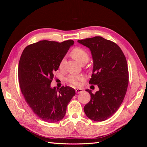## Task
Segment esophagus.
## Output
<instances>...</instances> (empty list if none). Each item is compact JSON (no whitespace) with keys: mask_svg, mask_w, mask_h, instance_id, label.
I'll list each match as a JSON object with an SVG mask.
<instances>
[{"mask_svg":"<svg viewBox=\"0 0 147 147\" xmlns=\"http://www.w3.org/2000/svg\"><path fill=\"white\" fill-rule=\"evenodd\" d=\"M83 90H82V89H81V88L75 89V92H76V93H77V94H79V93L83 92Z\"/></svg>","mask_w":147,"mask_h":147,"instance_id":"1","label":"esophagus"}]
</instances>
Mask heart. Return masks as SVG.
Instances as JSON below:
<instances>
[{
	"mask_svg": "<svg viewBox=\"0 0 147 147\" xmlns=\"http://www.w3.org/2000/svg\"><path fill=\"white\" fill-rule=\"evenodd\" d=\"M71 55L74 59H76L78 63H82L83 62L88 61L89 59V56L88 53L83 49L80 48H74V50L71 51ZM64 63V59H63L59 63V68L61 69L63 67ZM84 80V77L83 75H76V74H71L67 78V81L69 83L72 84L74 86H78L80 85L81 82Z\"/></svg>",
	"mask_w": 147,
	"mask_h": 147,
	"instance_id": "1",
	"label": "heart"
}]
</instances>
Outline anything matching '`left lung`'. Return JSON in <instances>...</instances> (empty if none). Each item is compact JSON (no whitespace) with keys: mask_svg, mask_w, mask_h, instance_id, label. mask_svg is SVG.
<instances>
[{"mask_svg":"<svg viewBox=\"0 0 147 147\" xmlns=\"http://www.w3.org/2000/svg\"><path fill=\"white\" fill-rule=\"evenodd\" d=\"M91 51L93 69L89 83L97 84L99 90L91 95L84 107L86 116L93 121H103L117 112L126 95L129 82L127 63L116 43L96 36L78 40Z\"/></svg>","mask_w":147,"mask_h":147,"instance_id":"obj_1","label":"left lung"}]
</instances>
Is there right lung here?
Segmentation results:
<instances>
[{
    "label": "right lung",
    "mask_w": 147,
    "mask_h": 147,
    "mask_svg": "<svg viewBox=\"0 0 147 147\" xmlns=\"http://www.w3.org/2000/svg\"><path fill=\"white\" fill-rule=\"evenodd\" d=\"M74 44L72 40L59 43L42 40L26 47L18 65L20 86L25 100L41 119L56 123L63 119L67 106L75 95L74 89L51 87L53 72Z\"/></svg>",
    "instance_id": "add662e5"
}]
</instances>
